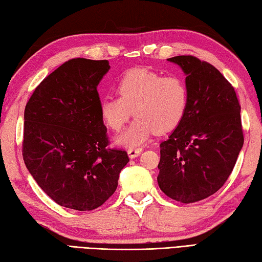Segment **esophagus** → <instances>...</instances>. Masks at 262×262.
Listing matches in <instances>:
<instances>
[{"instance_id": "34e87169", "label": "esophagus", "mask_w": 262, "mask_h": 262, "mask_svg": "<svg viewBox=\"0 0 262 262\" xmlns=\"http://www.w3.org/2000/svg\"><path fill=\"white\" fill-rule=\"evenodd\" d=\"M127 153H128V157L130 159H135L142 153V148H129Z\"/></svg>"}]
</instances>
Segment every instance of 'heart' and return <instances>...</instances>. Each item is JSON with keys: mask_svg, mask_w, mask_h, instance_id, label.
<instances>
[{"mask_svg": "<svg viewBox=\"0 0 262 262\" xmlns=\"http://www.w3.org/2000/svg\"><path fill=\"white\" fill-rule=\"evenodd\" d=\"M119 97L101 100L100 113L111 130H120L134 115L137 118L117 138L125 146H138L154 133L166 134L181 124L189 104L186 82L177 75L163 76L146 69H133L117 84Z\"/></svg>", "mask_w": 262, "mask_h": 262, "instance_id": "1", "label": "heart"}]
</instances>
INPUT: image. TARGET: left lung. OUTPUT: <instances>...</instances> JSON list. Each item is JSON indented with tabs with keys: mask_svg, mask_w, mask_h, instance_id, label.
<instances>
[{
	"mask_svg": "<svg viewBox=\"0 0 262 262\" xmlns=\"http://www.w3.org/2000/svg\"><path fill=\"white\" fill-rule=\"evenodd\" d=\"M186 74L185 118L160 144L158 183L183 204L207 198L224 185L243 146L241 105L234 88L213 65L190 55L168 58Z\"/></svg>",
	"mask_w": 262,
	"mask_h": 262,
	"instance_id": "left-lung-1",
	"label": "left lung"
}]
</instances>
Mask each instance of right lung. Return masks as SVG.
Segmentation results:
<instances>
[{"label": "right lung", "mask_w": 262, "mask_h": 262, "mask_svg": "<svg viewBox=\"0 0 262 262\" xmlns=\"http://www.w3.org/2000/svg\"><path fill=\"white\" fill-rule=\"evenodd\" d=\"M108 60L73 58L49 74L25 109L22 155L38 186L55 203L86 211L113 194L129 162L108 148L97 86Z\"/></svg>", "instance_id": "1"}]
</instances>
